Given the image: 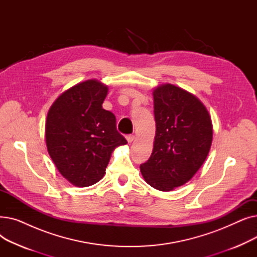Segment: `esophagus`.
I'll return each mask as SVG.
<instances>
[{"label":"esophagus","instance_id":"obj_1","mask_svg":"<svg viewBox=\"0 0 257 257\" xmlns=\"http://www.w3.org/2000/svg\"><path fill=\"white\" fill-rule=\"evenodd\" d=\"M126 139H127L129 144H131V143H133L134 141H136V137H134V136H127Z\"/></svg>","mask_w":257,"mask_h":257}]
</instances>
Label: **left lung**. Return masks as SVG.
<instances>
[{
    "label": "left lung",
    "mask_w": 257,
    "mask_h": 257,
    "mask_svg": "<svg viewBox=\"0 0 257 257\" xmlns=\"http://www.w3.org/2000/svg\"><path fill=\"white\" fill-rule=\"evenodd\" d=\"M153 100V151L140 169L148 184L171 192L190 181L204 164L212 143V123L205 105L181 87L158 85Z\"/></svg>",
    "instance_id": "left-lung-1"
}]
</instances>
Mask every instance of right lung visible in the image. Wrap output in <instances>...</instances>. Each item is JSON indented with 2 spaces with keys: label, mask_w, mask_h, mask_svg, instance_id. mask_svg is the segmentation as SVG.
Segmentation results:
<instances>
[{
  "label": "right lung",
  "mask_w": 257,
  "mask_h": 257,
  "mask_svg": "<svg viewBox=\"0 0 257 257\" xmlns=\"http://www.w3.org/2000/svg\"><path fill=\"white\" fill-rule=\"evenodd\" d=\"M108 86L96 79L80 82L54 101L46 119L50 157L62 176L78 187L100 181L114 149L127 141L115 116L103 109Z\"/></svg>",
  "instance_id": "1"
}]
</instances>
